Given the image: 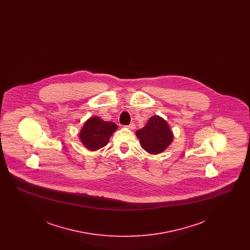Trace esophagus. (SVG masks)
<instances>
[{
    "mask_svg": "<svg viewBox=\"0 0 250 250\" xmlns=\"http://www.w3.org/2000/svg\"><path fill=\"white\" fill-rule=\"evenodd\" d=\"M135 127H136V126H135V124H133V123L130 124L129 125H127V128H128V129H130V130H133Z\"/></svg>",
    "mask_w": 250,
    "mask_h": 250,
    "instance_id": "obj_1",
    "label": "esophagus"
}]
</instances>
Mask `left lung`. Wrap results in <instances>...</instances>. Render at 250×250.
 I'll return each instance as SVG.
<instances>
[{"label": "left lung", "mask_w": 250, "mask_h": 250, "mask_svg": "<svg viewBox=\"0 0 250 250\" xmlns=\"http://www.w3.org/2000/svg\"><path fill=\"white\" fill-rule=\"evenodd\" d=\"M141 146L150 155L164 152L173 141V133L166 120L154 115L148 120L145 126L136 132Z\"/></svg>", "instance_id": "obj_1"}]
</instances>
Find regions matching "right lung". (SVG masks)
I'll list each match as a JSON object with an SVG mask.
<instances>
[{"mask_svg":"<svg viewBox=\"0 0 250 250\" xmlns=\"http://www.w3.org/2000/svg\"><path fill=\"white\" fill-rule=\"evenodd\" d=\"M117 128L118 126L114 123L93 116L84 123L79 137L85 148L94 152L106 146Z\"/></svg>","mask_w":250,"mask_h":250,"instance_id":"right-lung-1","label":"right lung"}]
</instances>
